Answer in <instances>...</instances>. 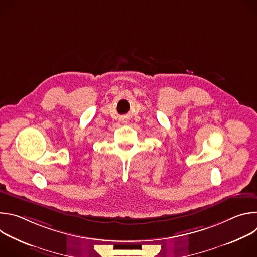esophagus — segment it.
I'll return each instance as SVG.
<instances>
[{"instance_id":"esophagus-1","label":"esophagus","mask_w":257,"mask_h":257,"mask_svg":"<svg viewBox=\"0 0 257 257\" xmlns=\"http://www.w3.org/2000/svg\"><path fill=\"white\" fill-rule=\"evenodd\" d=\"M125 122H126V121H125Z\"/></svg>"}]
</instances>
